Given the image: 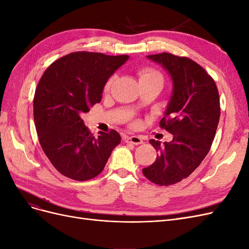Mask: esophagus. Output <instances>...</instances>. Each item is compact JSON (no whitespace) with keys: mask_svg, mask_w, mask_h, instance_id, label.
Here are the masks:
<instances>
[{"mask_svg":"<svg viewBox=\"0 0 249 249\" xmlns=\"http://www.w3.org/2000/svg\"><path fill=\"white\" fill-rule=\"evenodd\" d=\"M125 142L132 143V144H135V145L142 144L143 142L142 140L139 136H127V137H125Z\"/></svg>","mask_w":249,"mask_h":249,"instance_id":"obj_1","label":"esophagus"}]
</instances>
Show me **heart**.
<instances>
[{"mask_svg":"<svg viewBox=\"0 0 249 249\" xmlns=\"http://www.w3.org/2000/svg\"><path fill=\"white\" fill-rule=\"evenodd\" d=\"M152 79H160L163 81L162 75L157 71L150 70V69H144L140 71V80H152ZM110 83L112 81H108L106 85V91H107L110 87Z\"/></svg>","mask_w":249,"mask_h":249,"instance_id":"heart-1","label":"heart"}]
</instances>
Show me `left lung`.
I'll use <instances>...</instances> for the list:
<instances>
[{
    "label": "left lung",
    "instance_id": "obj_1",
    "mask_svg": "<svg viewBox=\"0 0 249 249\" xmlns=\"http://www.w3.org/2000/svg\"><path fill=\"white\" fill-rule=\"evenodd\" d=\"M167 71L172 80L170 100L160 126L173 135L170 142L151 140L157 159L143 176L159 186L187 178L208 154L219 121V95L213 79L188 57L170 53L146 55Z\"/></svg>",
    "mask_w": 249,
    "mask_h": 249
}]
</instances>
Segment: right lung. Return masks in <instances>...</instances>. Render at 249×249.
Masks as SVG:
<instances>
[{
  "instance_id": "right-lung-1",
  "label": "right lung",
  "mask_w": 249,
  "mask_h": 249,
  "mask_svg": "<svg viewBox=\"0 0 249 249\" xmlns=\"http://www.w3.org/2000/svg\"><path fill=\"white\" fill-rule=\"evenodd\" d=\"M128 55L75 52L45 71L34 97V120L44 153L64 177L83 181L104 170L121 136L112 130L95 137L81 115L100 103L108 78Z\"/></svg>"
}]
</instances>
